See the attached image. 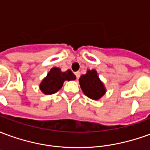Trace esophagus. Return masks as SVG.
<instances>
[{"mask_svg":"<svg viewBox=\"0 0 150 150\" xmlns=\"http://www.w3.org/2000/svg\"><path fill=\"white\" fill-rule=\"evenodd\" d=\"M75 76H76V79H79V75H80V74H79V72L77 71V72H75Z\"/></svg>","mask_w":150,"mask_h":150,"instance_id":"1","label":"esophagus"}]
</instances>
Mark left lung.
<instances>
[{
	"instance_id": "8db88e82",
	"label": "left lung",
	"mask_w": 150,
	"mask_h": 150,
	"mask_svg": "<svg viewBox=\"0 0 150 150\" xmlns=\"http://www.w3.org/2000/svg\"><path fill=\"white\" fill-rule=\"evenodd\" d=\"M82 91L88 98L99 100L105 93L106 88L104 83L98 76L96 70H88L85 75H82L79 79Z\"/></svg>"
}]
</instances>
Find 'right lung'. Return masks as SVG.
Wrapping results in <instances>:
<instances>
[{"label": "right lung", "mask_w": 150, "mask_h": 150, "mask_svg": "<svg viewBox=\"0 0 150 150\" xmlns=\"http://www.w3.org/2000/svg\"><path fill=\"white\" fill-rule=\"evenodd\" d=\"M75 79L76 76L72 73L71 70L62 72L59 67H53L50 69L46 77L42 80L39 88L43 94H54L62 88L64 81L75 80Z\"/></svg>", "instance_id": "1"}]
</instances>
